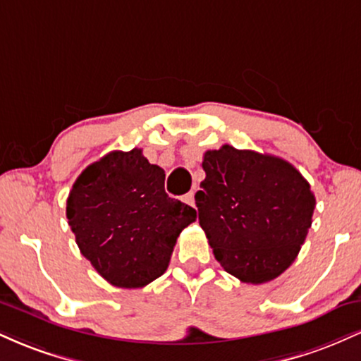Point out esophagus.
Instances as JSON below:
<instances>
[{
	"mask_svg": "<svg viewBox=\"0 0 361 361\" xmlns=\"http://www.w3.org/2000/svg\"><path fill=\"white\" fill-rule=\"evenodd\" d=\"M183 200H185V204H188V205H192V207H195V193H193V192L186 193V195H185V197H183Z\"/></svg>",
	"mask_w": 361,
	"mask_h": 361,
	"instance_id": "esophagus-1",
	"label": "esophagus"
}]
</instances>
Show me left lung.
Returning a JSON list of instances; mask_svg holds the SVG:
<instances>
[{"label":"left lung","mask_w":361,"mask_h":361,"mask_svg":"<svg viewBox=\"0 0 361 361\" xmlns=\"http://www.w3.org/2000/svg\"><path fill=\"white\" fill-rule=\"evenodd\" d=\"M195 193L215 259L244 283H267L299 255L316 209L310 185L281 157L233 146L207 151Z\"/></svg>","instance_id":"8db88e82"}]
</instances>
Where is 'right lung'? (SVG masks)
<instances>
[{
    "mask_svg": "<svg viewBox=\"0 0 361 361\" xmlns=\"http://www.w3.org/2000/svg\"><path fill=\"white\" fill-rule=\"evenodd\" d=\"M164 169L142 149L111 151L74 181L66 215L81 255L118 288L146 287L166 271L178 235L197 212L164 192Z\"/></svg>",
    "mask_w": 361,
    "mask_h": 361,
    "instance_id": "1",
    "label": "right lung"
}]
</instances>
